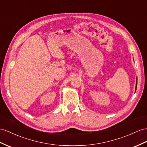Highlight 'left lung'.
Wrapping results in <instances>:
<instances>
[{
    "label": "left lung",
    "instance_id": "left-lung-1",
    "mask_svg": "<svg viewBox=\"0 0 147 147\" xmlns=\"http://www.w3.org/2000/svg\"><path fill=\"white\" fill-rule=\"evenodd\" d=\"M135 89H137V84H136V88H135Z\"/></svg>",
    "mask_w": 147,
    "mask_h": 147
}]
</instances>
